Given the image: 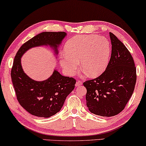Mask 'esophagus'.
I'll return each mask as SVG.
<instances>
[{
	"label": "esophagus",
	"mask_w": 146,
	"mask_h": 146,
	"mask_svg": "<svg viewBox=\"0 0 146 146\" xmlns=\"http://www.w3.org/2000/svg\"><path fill=\"white\" fill-rule=\"evenodd\" d=\"M82 85V82L81 81H78L76 83V86H80Z\"/></svg>",
	"instance_id": "esophagus-1"
}]
</instances>
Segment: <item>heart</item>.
<instances>
[{
  "label": "heart",
  "instance_id": "1",
  "mask_svg": "<svg viewBox=\"0 0 146 146\" xmlns=\"http://www.w3.org/2000/svg\"><path fill=\"white\" fill-rule=\"evenodd\" d=\"M65 51V54L60 57V63L66 74H74L80 61L85 73H88L91 77H98L108 66L111 45L104 37L94 35H79L68 41Z\"/></svg>",
  "mask_w": 146,
  "mask_h": 146
}]
</instances>
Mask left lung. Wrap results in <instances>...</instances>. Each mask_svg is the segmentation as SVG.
I'll return each mask as SVG.
<instances>
[{"mask_svg":"<svg viewBox=\"0 0 146 146\" xmlns=\"http://www.w3.org/2000/svg\"><path fill=\"white\" fill-rule=\"evenodd\" d=\"M111 54L106 70L94 80L83 83L87 90L89 111L102 117L116 115L123 110L133 92L136 68L131 54L123 43L110 33Z\"/></svg>","mask_w":146,"mask_h":146,"instance_id":"obj_1","label":"left lung"}]
</instances>
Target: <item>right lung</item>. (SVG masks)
I'll list each match as a JSON object with an SVG mask.
<instances>
[{"label": "right lung", "mask_w": 146, "mask_h": 146, "mask_svg": "<svg viewBox=\"0 0 146 146\" xmlns=\"http://www.w3.org/2000/svg\"><path fill=\"white\" fill-rule=\"evenodd\" d=\"M66 36L65 32L40 33L23 44L15 56L11 72L13 85L19 103L33 115L48 118L60 111L74 88L76 80L62 76L54 68L47 80L35 81L24 72L21 58L28 50L40 46L50 47L57 56L58 48Z\"/></svg>", "instance_id": "1"}]
</instances>
